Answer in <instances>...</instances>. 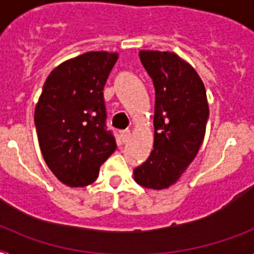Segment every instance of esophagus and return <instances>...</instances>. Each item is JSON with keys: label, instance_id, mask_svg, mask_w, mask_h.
<instances>
[{"label": "esophagus", "instance_id": "1", "mask_svg": "<svg viewBox=\"0 0 254 254\" xmlns=\"http://www.w3.org/2000/svg\"><path fill=\"white\" fill-rule=\"evenodd\" d=\"M120 137L124 143L127 142V139L130 138V130H121L120 131Z\"/></svg>", "mask_w": 254, "mask_h": 254}]
</instances>
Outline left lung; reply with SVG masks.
I'll use <instances>...</instances> for the list:
<instances>
[{
  "label": "left lung",
  "mask_w": 254,
  "mask_h": 254,
  "mask_svg": "<svg viewBox=\"0 0 254 254\" xmlns=\"http://www.w3.org/2000/svg\"><path fill=\"white\" fill-rule=\"evenodd\" d=\"M139 59L155 88L154 149L134 169V181L150 190L175 185L200 149L209 108L200 76L169 51L141 50Z\"/></svg>",
  "instance_id": "8db88e82"
}]
</instances>
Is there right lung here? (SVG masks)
Listing matches in <instances>:
<instances>
[{"instance_id":"1","label":"right lung","mask_w":254,"mask_h":254,"mask_svg":"<svg viewBox=\"0 0 254 254\" xmlns=\"http://www.w3.org/2000/svg\"><path fill=\"white\" fill-rule=\"evenodd\" d=\"M119 54L89 51L51 71L38 100L34 121L42 155L54 175L69 187L96 181L116 150L105 125L104 85Z\"/></svg>"}]
</instances>
